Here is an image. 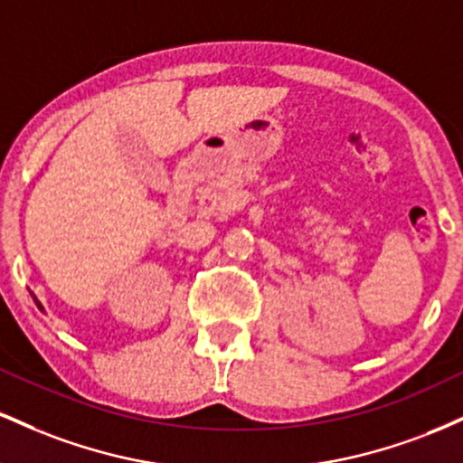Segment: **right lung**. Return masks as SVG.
Listing matches in <instances>:
<instances>
[{"label":"right lung","mask_w":463,"mask_h":463,"mask_svg":"<svg viewBox=\"0 0 463 463\" xmlns=\"http://www.w3.org/2000/svg\"><path fill=\"white\" fill-rule=\"evenodd\" d=\"M34 300H36V298H34ZM36 307H39V309H41V311H43V307H41V302H39V300H36Z\"/></svg>","instance_id":"1"}]
</instances>
